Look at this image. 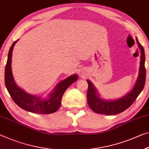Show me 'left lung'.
<instances>
[{"label": "left lung", "instance_id": "obj_1", "mask_svg": "<svg viewBox=\"0 0 149 149\" xmlns=\"http://www.w3.org/2000/svg\"><path fill=\"white\" fill-rule=\"evenodd\" d=\"M136 42L141 50V62L139 76L132 88L129 93L121 98L115 100H104L100 98L98 91L94 84L88 80L87 91V102L90 108L96 113L103 114L106 115H114L120 113L133 103L138 96L144 88L146 80V69L145 67V55L144 49L136 38Z\"/></svg>", "mask_w": 149, "mask_h": 149}]
</instances>
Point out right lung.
<instances>
[{
  "label": "right lung",
  "mask_w": 149,
  "mask_h": 149,
  "mask_svg": "<svg viewBox=\"0 0 149 149\" xmlns=\"http://www.w3.org/2000/svg\"><path fill=\"white\" fill-rule=\"evenodd\" d=\"M17 41L18 40L13 42L9 50L4 72V81L8 93L14 102L25 111L42 114L54 113L61 106L63 94L70 84L77 81L78 75L74 74L58 82L46 98L26 93L16 84L11 68L13 48Z\"/></svg>",
  "instance_id": "1"
}]
</instances>
